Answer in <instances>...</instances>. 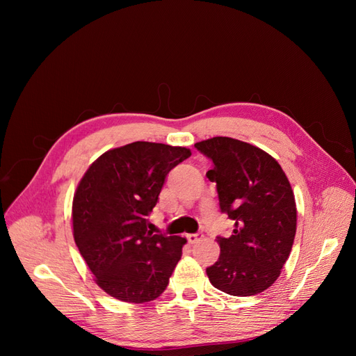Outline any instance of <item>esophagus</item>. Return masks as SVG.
<instances>
[{
	"instance_id": "34e87169",
	"label": "esophagus",
	"mask_w": 356,
	"mask_h": 356,
	"mask_svg": "<svg viewBox=\"0 0 356 356\" xmlns=\"http://www.w3.org/2000/svg\"><path fill=\"white\" fill-rule=\"evenodd\" d=\"M186 238H187V241H188L190 243H196V242H199V241L203 238V236H202L200 233H188V234L186 236Z\"/></svg>"
}]
</instances>
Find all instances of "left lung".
I'll return each mask as SVG.
<instances>
[{"label": "left lung", "mask_w": 356, "mask_h": 356, "mask_svg": "<svg viewBox=\"0 0 356 356\" xmlns=\"http://www.w3.org/2000/svg\"><path fill=\"white\" fill-rule=\"evenodd\" d=\"M213 168L220 208L234 221L230 238H218L220 258L207 268L225 294L248 297L272 286L288 260L297 230L293 188L281 165L261 148L227 136L195 144Z\"/></svg>", "instance_id": "8db88e82"}]
</instances>
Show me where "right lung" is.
<instances>
[{"mask_svg": "<svg viewBox=\"0 0 356 356\" xmlns=\"http://www.w3.org/2000/svg\"><path fill=\"white\" fill-rule=\"evenodd\" d=\"M186 147L136 141L105 152L80 179L72 200V234L95 282L126 303L157 298L181 260V236L154 234L148 215Z\"/></svg>", "mask_w": 356, "mask_h": 356, "instance_id": "add662e5", "label": "right lung"}]
</instances>
